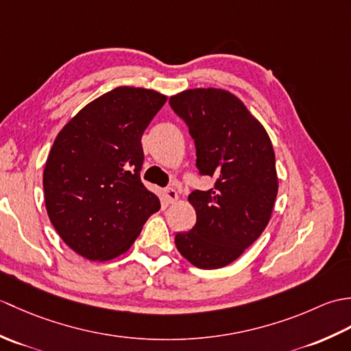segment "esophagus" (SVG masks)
I'll return each instance as SVG.
<instances>
[{
	"instance_id": "esophagus-1",
	"label": "esophagus",
	"mask_w": 351,
	"mask_h": 351,
	"mask_svg": "<svg viewBox=\"0 0 351 351\" xmlns=\"http://www.w3.org/2000/svg\"><path fill=\"white\" fill-rule=\"evenodd\" d=\"M162 197H164V200H166L167 204H173V202H176L178 200V191L175 190V189H164L162 190Z\"/></svg>"
}]
</instances>
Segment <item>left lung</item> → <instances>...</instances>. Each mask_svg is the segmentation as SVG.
<instances>
[{
	"label": "left lung",
	"mask_w": 351,
	"mask_h": 351,
	"mask_svg": "<svg viewBox=\"0 0 351 351\" xmlns=\"http://www.w3.org/2000/svg\"><path fill=\"white\" fill-rule=\"evenodd\" d=\"M169 102L195 140L199 173L215 181L210 190L191 191L196 225L176 234V249L204 270L221 268L240 258L270 221L279 187L271 140L223 88H190Z\"/></svg>",
	"instance_id": "8db88e82"
}]
</instances>
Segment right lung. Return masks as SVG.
I'll return each mask as SVG.
<instances>
[{
  "label": "right lung",
  "mask_w": 351,
  "mask_h": 351,
  "mask_svg": "<svg viewBox=\"0 0 351 351\" xmlns=\"http://www.w3.org/2000/svg\"><path fill=\"white\" fill-rule=\"evenodd\" d=\"M167 96L141 87H116L80 110L63 126L43 170L45 205L52 226L88 261L128 250L160 199L140 180L147 125Z\"/></svg>",
  "instance_id": "right-lung-1"
}]
</instances>
